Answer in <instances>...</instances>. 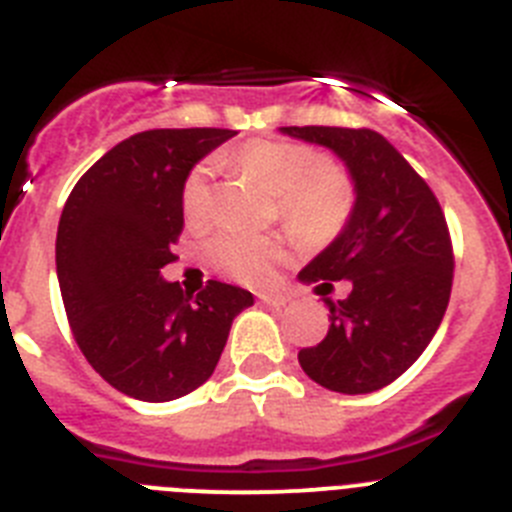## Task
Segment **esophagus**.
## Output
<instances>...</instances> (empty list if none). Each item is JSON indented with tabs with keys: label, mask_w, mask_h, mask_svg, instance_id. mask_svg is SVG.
Returning <instances> with one entry per match:
<instances>
[{
	"label": "esophagus",
	"mask_w": 512,
	"mask_h": 512,
	"mask_svg": "<svg viewBox=\"0 0 512 512\" xmlns=\"http://www.w3.org/2000/svg\"><path fill=\"white\" fill-rule=\"evenodd\" d=\"M257 298H260V303H265L270 308H283L288 303V296L280 293V290H262V293H257Z\"/></svg>",
	"instance_id": "esophagus-1"
}]
</instances>
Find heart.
<instances>
[{
  "instance_id": "b5f03b06",
  "label": "heart",
  "mask_w": 512,
  "mask_h": 512,
  "mask_svg": "<svg viewBox=\"0 0 512 512\" xmlns=\"http://www.w3.org/2000/svg\"><path fill=\"white\" fill-rule=\"evenodd\" d=\"M234 163L255 173L278 193L280 219L303 245H326L344 232L354 211V186L344 170L329 165L321 150L301 142L252 140L234 153ZM211 168L196 165L181 186V211L191 227L211 216ZM283 247L273 237L224 232L206 245V257L222 273L247 283L270 278Z\"/></svg>"
}]
</instances>
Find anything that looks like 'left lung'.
I'll return each mask as SVG.
<instances>
[{
  "instance_id": "left-lung-1",
  "label": "left lung",
  "mask_w": 512,
  "mask_h": 512,
  "mask_svg": "<svg viewBox=\"0 0 512 512\" xmlns=\"http://www.w3.org/2000/svg\"><path fill=\"white\" fill-rule=\"evenodd\" d=\"M334 150L352 173L354 211L344 232L298 278L349 280L331 301L329 331L298 352L303 372L334 393H372L398 380L434 339L451 296L454 247L446 216L428 183L375 130L280 127Z\"/></svg>"
}]
</instances>
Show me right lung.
I'll return each mask as SVG.
<instances>
[{
    "label": "right lung",
    "instance_id": "add662e5",
    "mask_svg": "<svg viewBox=\"0 0 512 512\" xmlns=\"http://www.w3.org/2000/svg\"><path fill=\"white\" fill-rule=\"evenodd\" d=\"M234 130H147L114 145L63 206L55 267L78 349L130 398L165 403L201 388L252 293L209 280L196 296L160 278L183 232L181 186Z\"/></svg>",
    "mask_w": 512,
    "mask_h": 512
}]
</instances>
